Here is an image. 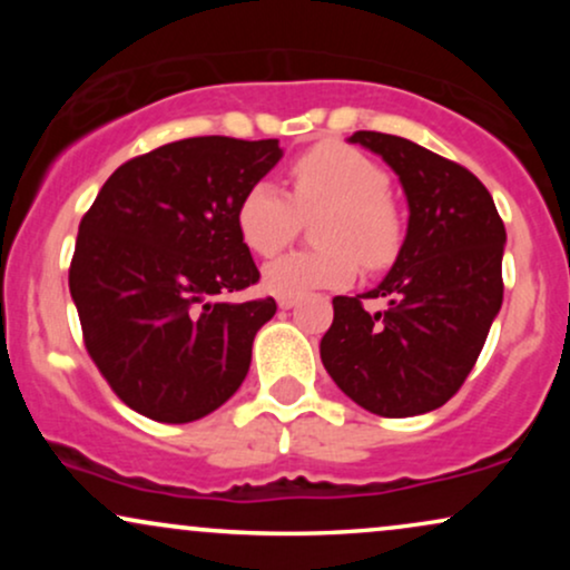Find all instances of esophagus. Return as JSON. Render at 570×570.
Listing matches in <instances>:
<instances>
[{
  "label": "esophagus",
  "instance_id": "34e87169",
  "mask_svg": "<svg viewBox=\"0 0 570 570\" xmlns=\"http://www.w3.org/2000/svg\"><path fill=\"white\" fill-rule=\"evenodd\" d=\"M297 305V297H278V307L281 311H289V307Z\"/></svg>",
  "mask_w": 570,
  "mask_h": 570
}]
</instances>
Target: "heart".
Segmentation results:
<instances>
[{"instance_id": "heart-1", "label": "heart", "mask_w": 570, "mask_h": 570, "mask_svg": "<svg viewBox=\"0 0 570 570\" xmlns=\"http://www.w3.org/2000/svg\"><path fill=\"white\" fill-rule=\"evenodd\" d=\"M292 198L273 181H257L238 203V233L254 254L273 257L297 235L299 214L330 208L318 222L324 248L292 252L265 265L263 284L278 297L340 289L358 273V257L383 267L396 257L402 225L389 200V176L375 160L340 141H324L289 168Z\"/></svg>"}]
</instances>
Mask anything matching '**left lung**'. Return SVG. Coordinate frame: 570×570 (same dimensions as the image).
I'll return each instance as SVG.
<instances>
[{
	"label": "left lung",
	"mask_w": 570,
	"mask_h": 570,
	"mask_svg": "<svg viewBox=\"0 0 570 570\" xmlns=\"http://www.w3.org/2000/svg\"><path fill=\"white\" fill-rule=\"evenodd\" d=\"M381 155L407 198V235L375 289L335 297L322 362L358 407L383 417L442 407L472 372L503 303L507 230L472 171L402 136L356 130L348 139ZM362 296L389 308L363 311Z\"/></svg>",
	"instance_id": "left-lung-1"
}]
</instances>
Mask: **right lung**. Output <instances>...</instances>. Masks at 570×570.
Listing matches in <instances>:
<instances>
[{
  "label": "right lung",
  "mask_w": 570,
  "mask_h": 570,
  "mask_svg": "<svg viewBox=\"0 0 570 570\" xmlns=\"http://www.w3.org/2000/svg\"><path fill=\"white\" fill-rule=\"evenodd\" d=\"M281 158L278 139L163 144L122 163L82 217L69 292L85 348L139 415L198 421L244 383L276 299H225L259 281L235 214Z\"/></svg>",
  "instance_id": "add662e5"
}]
</instances>
